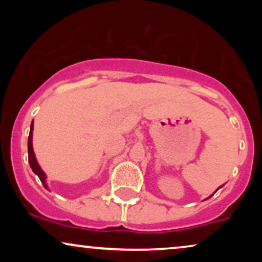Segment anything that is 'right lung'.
Returning a JSON list of instances; mask_svg holds the SVG:
<instances>
[{"label": "right lung", "instance_id": "obj_1", "mask_svg": "<svg viewBox=\"0 0 262 262\" xmlns=\"http://www.w3.org/2000/svg\"><path fill=\"white\" fill-rule=\"evenodd\" d=\"M32 125H33V123H32ZM32 125H31L30 136H28V162H30V166L32 168V170H33L34 173L38 175L39 179H40L41 184L44 185V187H46V184H45L46 177H45L44 171L41 170V168L39 167L37 160H35V155H34V151H33V145H32V136H33V132H32L33 127H32Z\"/></svg>", "mask_w": 262, "mask_h": 262}]
</instances>
